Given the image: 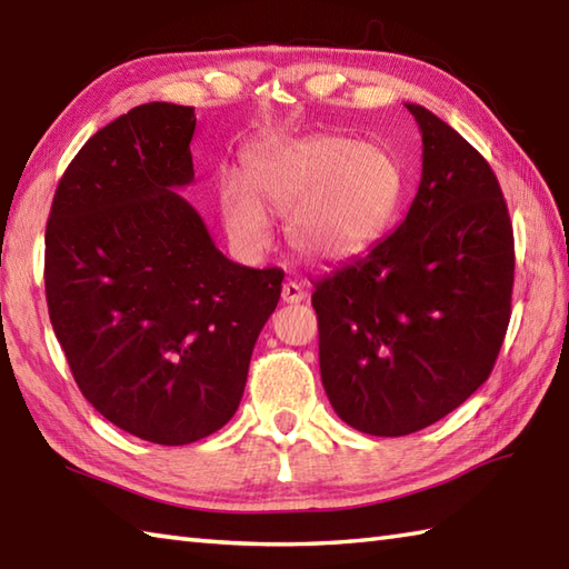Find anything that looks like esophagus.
Returning <instances> with one entry per match:
<instances>
[{
	"label": "esophagus",
	"mask_w": 569,
	"mask_h": 569,
	"mask_svg": "<svg viewBox=\"0 0 569 569\" xmlns=\"http://www.w3.org/2000/svg\"><path fill=\"white\" fill-rule=\"evenodd\" d=\"M307 299V289L301 287V282H295V280H287L282 284V301H287V305H299V301Z\"/></svg>",
	"instance_id": "34e87169"
}]
</instances>
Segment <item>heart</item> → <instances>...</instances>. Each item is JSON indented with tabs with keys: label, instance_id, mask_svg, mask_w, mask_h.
<instances>
[{
	"label": "heart",
	"instance_id": "obj_1",
	"mask_svg": "<svg viewBox=\"0 0 569 569\" xmlns=\"http://www.w3.org/2000/svg\"><path fill=\"white\" fill-rule=\"evenodd\" d=\"M402 196L398 161L376 144L315 134L248 154L242 177L226 173L218 208L242 258L272 248L270 213L289 216L287 236L307 258L341 260L366 248Z\"/></svg>",
	"mask_w": 569,
	"mask_h": 569
}]
</instances>
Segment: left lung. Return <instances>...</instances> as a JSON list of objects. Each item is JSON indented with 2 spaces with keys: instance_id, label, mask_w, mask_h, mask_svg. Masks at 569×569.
<instances>
[{
  "instance_id": "1",
  "label": "left lung",
  "mask_w": 569,
  "mask_h": 569,
  "mask_svg": "<svg viewBox=\"0 0 569 569\" xmlns=\"http://www.w3.org/2000/svg\"><path fill=\"white\" fill-rule=\"evenodd\" d=\"M422 179L396 233L317 282L319 368L353 430L402 437L457 410L511 319L513 226L477 149L422 106Z\"/></svg>"
}]
</instances>
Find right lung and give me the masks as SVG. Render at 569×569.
I'll use <instances>...</instances> for the list:
<instances>
[{
  "mask_svg": "<svg viewBox=\"0 0 569 569\" xmlns=\"http://www.w3.org/2000/svg\"><path fill=\"white\" fill-rule=\"evenodd\" d=\"M193 108L147 102L92 134L58 181L46 301L80 392L154 445H191L236 415L284 272L216 248L177 191L193 181Z\"/></svg>",
  "mask_w": 569,
  "mask_h": 569,
  "instance_id": "1",
  "label": "right lung"
}]
</instances>
